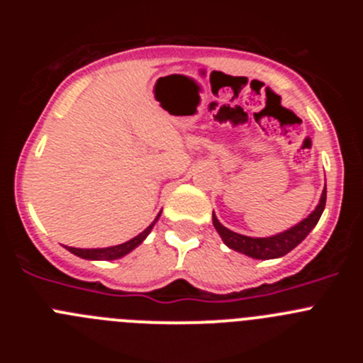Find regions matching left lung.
<instances>
[{"label": "left lung", "instance_id": "1", "mask_svg": "<svg viewBox=\"0 0 363 363\" xmlns=\"http://www.w3.org/2000/svg\"><path fill=\"white\" fill-rule=\"evenodd\" d=\"M325 200H327V191L323 187L322 196H320L318 205L316 209L309 214L307 218L296 223L291 229L284 230V233H278L274 236H267V238H252V236H245V234H238L234 230L227 229L220 223V220L216 218V214L213 213V225L218 230L220 238L223 240L229 249L233 251H238L245 256H251L255 259H272V258H281L287 252H291L298 243H301L306 240L307 234L316 227L320 216H322L323 209H325Z\"/></svg>", "mask_w": 363, "mask_h": 363}]
</instances>
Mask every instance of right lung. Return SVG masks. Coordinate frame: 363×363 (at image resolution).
<instances>
[{
	"label": "right lung",
	"instance_id": "1",
	"mask_svg": "<svg viewBox=\"0 0 363 363\" xmlns=\"http://www.w3.org/2000/svg\"><path fill=\"white\" fill-rule=\"evenodd\" d=\"M162 213L158 216L154 218V221L147 227L143 233H140L138 236H134L133 240L129 242L120 243V245H112V247H98V249H78V247H67V251H70L72 255L79 256L83 259H118V258H123L125 255H129L130 251H134L140 243H143V240L147 238L152 230V227L156 225V221L160 220Z\"/></svg>",
	"mask_w": 363,
	"mask_h": 363
}]
</instances>
